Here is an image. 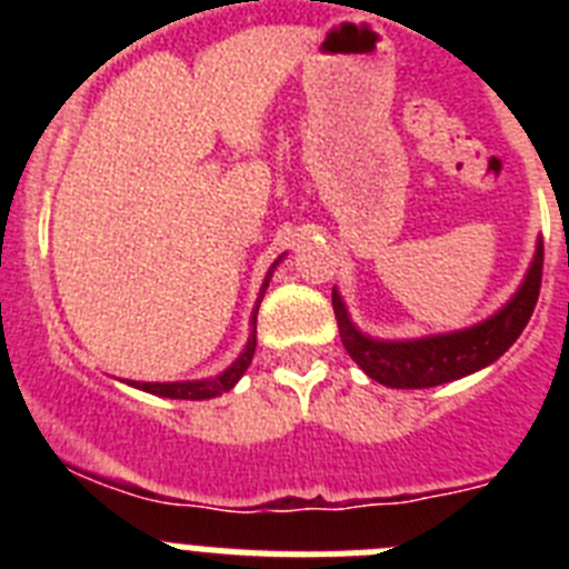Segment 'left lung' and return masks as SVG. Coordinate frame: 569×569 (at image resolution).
Instances as JSON below:
<instances>
[{
  "label": "left lung",
  "mask_w": 569,
  "mask_h": 569,
  "mask_svg": "<svg viewBox=\"0 0 569 569\" xmlns=\"http://www.w3.org/2000/svg\"><path fill=\"white\" fill-rule=\"evenodd\" d=\"M541 270H545V241L539 239L536 256L530 261L521 288L510 301L490 319L456 330V333L425 336L410 341H381L370 339L356 328L347 316L345 301L333 290V313L339 321V336L350 359L379 385L396 390H421L470 376L481 367L505 356L510 345L527 328L541 290Z\"/></svg>",
  "instance_id": "8db88e82"
}]
</instances>
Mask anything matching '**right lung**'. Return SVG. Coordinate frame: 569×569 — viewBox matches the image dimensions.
Instances as JSON below:
<instances>
[{"mask_svg": "<svg viewBox=\"0 0 569 569\" xmlns=\"http://www.w3.org/2000/svg\"><path fill=\"white\" fill-rule=\"evenodd\" d=\"M276 264H279V259L273 261V268H276ZM273 268L268 270V279H264V284H261V296H264V290H268V281H270V273H273ZM256 313H259V305H256L253 316H250L253 333H250L248 347H244L239 359H236L233 365L224 370V373L216 376V379H204V381H128V385L139 387V390H144V393L164 396V399L202 401V399H216V396L228 393V390H233V387H236V381L244 376V370L250 367V361H253V353H256Z\"/></svg>", "mask_w": 569, "mask_h": 569, "instance_id": "obj_1", "label": "right lung"}]
</instances>
